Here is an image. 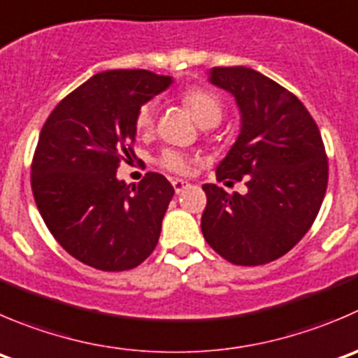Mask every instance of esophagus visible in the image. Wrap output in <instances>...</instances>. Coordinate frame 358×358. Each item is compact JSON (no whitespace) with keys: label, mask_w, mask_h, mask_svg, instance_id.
I'll use <instances>...</instances> for the list:
<instances>
[{"label":"esophagus","mask_w":358,"mask_h":358,"mask_svg":"<svg viewBox=\"0 0 358 358\" xmlns=\"http://www.w3.org/2000/svg\"><path fill=\"white\" fill-rule=\"evenodd\" d=\"M171 185H173V189H175V192L180 194V192H183V190H185L187 187H189V183L183 182V180H173Z\"/></svg>","instance_id":"esophagus-1"}]
</instances>
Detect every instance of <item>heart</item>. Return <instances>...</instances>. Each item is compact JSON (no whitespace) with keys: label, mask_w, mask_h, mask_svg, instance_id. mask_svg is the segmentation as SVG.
Listing matches in <instances>:
<instances>
[{"label":"heart","mask_w":358,"mask_h":358,"mask_svg":"<svg viewBox=\"0 0 358 358\" xmlns=\"http://www.w3.org/2000/svg\"><path fill=\"white\" fill-rule=\"evenodd\" d=\"M182 103L201 126H215L224 115V101L220 96L206 87H189L182 92ZM134 126L141 134H148L155 126V101H147L138 108ZM157 164L166 171L187 175L192 166V157L175 148H166L157 157Z\"/></svg>","instance_id":"obj_1"}]
</instances>
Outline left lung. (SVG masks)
I'll use <instances>...</instances> for the list:
<instances>
[{
  "mask_svg": "<svg viewBox=\"0 0 358 358\" xmlns=\"http://www.w3.org/2000/svg\"><path fill=\"white\" fill-rule=\"evenodd\" d=\"M210 82L231 92L241 112V133L217 180L246 178L248 192L203 185L201 231L236 266L273 262L303 239L320 211L329 182L322 134L292 92L255 69L218 66Z\"/></svg>",
  "mask_w": 358,
  "mask_h": 358,
  "instance_id": "1",
  "label": "left lung"
}]
</instances>
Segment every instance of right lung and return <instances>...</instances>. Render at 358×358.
<instances>
[{"instance_id":"right-lung-1","label":"right lung","mask_w":358,"mask_h":358,"mask_svg":"<svg viewBox=\"0 0 358 358\" xmlns=\"http://www.w3.org/2000/svg\"><path fill=\"white\" fill-rule=\"evenodd\" d=\"M169 85L171 76L147 69L98 73L41 127L31 162L34 203L59 245L87 266L127 271L157 246L175 189L152 171L126 185L117 169L136 159L138 108Z\"/></svg>"}]
</instances>
